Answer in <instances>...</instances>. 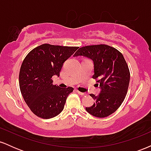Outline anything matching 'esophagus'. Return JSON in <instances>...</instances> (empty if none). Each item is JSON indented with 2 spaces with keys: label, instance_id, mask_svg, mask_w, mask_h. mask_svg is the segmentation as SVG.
<instances>
[{
  "label": "esophagus",
  "instance_id": "esophagus-1",
  "mask_svg": "<svg viewBox=\"0 0 151 151\" xmlns=\"http://www.w3.org/2000/svg\"><path fill=\"white\" fill-rule=\"evenodd\" d=\"M77 92L78 93H79V95H81V96H85V95H86L85 93H82V92H81V91H77Z\"/></svg>",
  "mask_w": 151,
  "mask_h": 151
}]
</instances>
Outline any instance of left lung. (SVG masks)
I'll return each instance as SVG.
<instances>
[{
    "label": "left lung",
    "mask_w": 151,
    "mask_h": 151,
    "mask_svg": "<svg viewBox=\"0 0 151 151\" xmlns=\"http://www.w3.org/2000/svg\"><path fill=\"white\" fill-rule=\"evenodd\" d=\"M93 60L94 74L92 78L101 87L98 96L91 93L94 104L86 110L93 116L104 118L120 107L125 99L130 81L129 66L121 52L107 45L80 47L74 55Z\"/></svg>",
    "instance_id": "1"
}]
</instances>
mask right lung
Listing matches in <instances>:
<instances>
[{
	"label": "right lung",
	"instance_id": "right-lung-1",
	"mask_svg": "<svg viewBox=\"0 0 151 151\" xmlns=\"http://www.w3.org/2000/svg\"><path fill=\"white\" fill-rule=\"evenodd\" d=\"M79 47L43 44L34 48L22 62L19 85L24 100L37 116L48 119L62 112L74 89L52 84V76L60 75L64 62Z\"/></svg>",
	"mask_w": 151,
	"mask_h": 151
}]
</instances>
